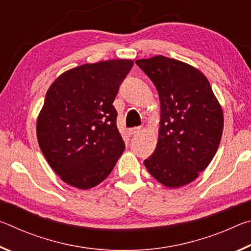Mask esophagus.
<instances>
[{"label": "esophagus", "instance_id": "34e87169", "mask_svg": "<svg viewBox=\"0 0 251 251\" xmlns=\"http://www.w3.org/2000/svg\"><path fill=\"white\" fill-rule=\"evenodd\" d=\"M141 127H134V128H129L128 129V133L130 134V135H134V134H137V133H139V131H141Z\"/></svg>", "mask_w": 251, "mask_h": 251}]
</instances>
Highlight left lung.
<instances>
[{
    "instance_id": "left-lung-1",
    "label": "left lung",
    "mask_w": 251,
    "mask_h": 251,
    "mask_svg": "<svg viewBox=\"0 0 251 251\" xmlns=\"http://www.w3.org/2000/svg\"><path fill=\"white\" fill-rule=\"evenodd\" d=\"M154 83L160 121L155 151L144 160L151 175L169 188L188 185L217 151L224 129L222 105L196 67L156 55L136 61Z\"/></svg>"
}]
</instances>
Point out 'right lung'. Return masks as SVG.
I'll list each match as a JSON object with an SVG mask.
<instances>
[{"mask_svg":"<svg viewBox=\"0 0 251 251\" xmlns=\"http://www.w3.org/2000/svg\"><path fill=\"white\" fill-rule=\"evenodd\" d=\"M133 59L83 64L50 84L36 120L42 152L67 185L90 189L100 184L125 150L113 101Z\"/></svg>","mask_w":251,"mask_h":251,"instance_id":"add662e5","label":"right lung"}]
</instances>
